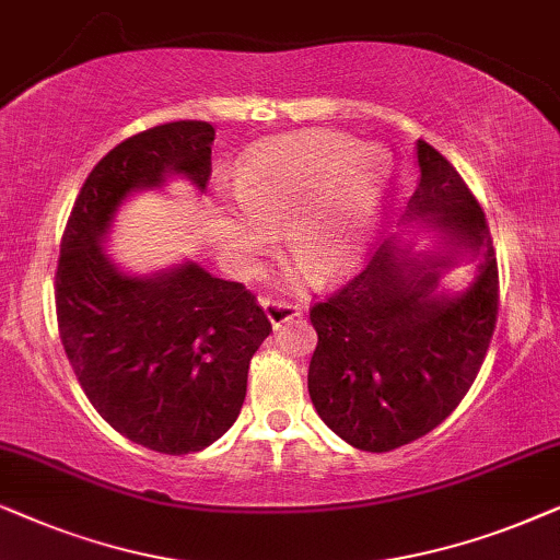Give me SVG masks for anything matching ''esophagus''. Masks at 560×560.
Returning a JSON list of instances; mask_svg holds the SVG:
<instances>
[{
    "instance_id": "obj_1",
    "label": "esophagus",
    "mask_w": 560,
    "mask_h": 560,
    "mask_svg": "<svg viewBox=\"0 0 560 560\" xmlns=\"http://www.w3.org/2000/svg\"><path fill=\"white\" fill-rule=\"evenodd\" d=\"M260 307H264L268 323H271L273 327L284 325L287 319L302 315V304L281 302V300H273V296H264V300H260Z\"/></svg>"
}]
</instances>
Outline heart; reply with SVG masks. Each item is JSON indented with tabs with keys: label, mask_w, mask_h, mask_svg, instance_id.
Listing matches in <instances>:
<instances>
[{
	"label": "heart",
	"mask_w": 560,
	"mask_h": 560,
	"mask_svg": "<svg viewBox=\"0 0 560 560\" xmlns=\"http://www.w3.org/2000/svg\"><path fill=\"white\" fill-rule=\"evenodd\" d=\"M389 178L378 145L332 132L273 138L241 161L235 189L214 191V235L250 268L284 233L294 264L315 284H335L366 256Z\"/></svg>",
	"instance_id": "b5f03b06"
}]
</instances>
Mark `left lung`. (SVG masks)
<instances>
[{"mask_svg":"<svg viewBox=\"0 0 560 560\" xmlns=\"http://www.w3.org/2000/svg\"><path fill=\"white\" fill-rule=\"evenodd\" d=\"M417 166L420 184L407 205L415 225L378 245L361 273L310 310L317 330L312 405L335 435L371 453L435 430L471 389L497 327L487 218L451 161L424 140H417ZM464 252L475 279L451 293L442 276Z\"/></svg>","mask_w":560,"mask_h":560,"instance_id":"obj_1","label":"left lung"}]
</instances>
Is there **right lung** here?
Segmentation results:
<instances>
[{"label":"right lung","mask_w":560,"mask_h":560,"mask_svg":"<svg viewBox=\"0 0 560 560\" xmlns=\"http://www.w3.org/2000/svg\"><path fill=\"white\" fill-rule=\"evenodd\" d=\"M212 143L210 122L178 119L112 148L73 202L56 271L58 332L86 399L119 435L166 456L202 451L233 428L271 323L248 289L194 260L119 271L104 235L132 191L171 176L202 191Z\"/></svg>","instance_id":"obj_1"}]
</instances>
